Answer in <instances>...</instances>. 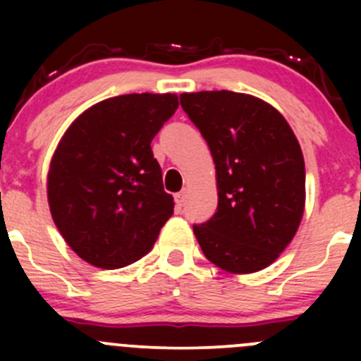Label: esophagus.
<instances>
[{"label":"esophagus","instance_id":"34e87169","mask_svg":"<svg viewBox=\"0 0 361 361\" xmlns=\"http://www.w3.org/2000/svg\"><path fill=\"white\" fill-rule=\"evenodd\" d=\"M174 201H176V204L178 206H183L185 204V201H187V190H181V192H178L176 195H174Z\"/></svg>","mask_w":361,"mask_h":361}]
</instances>
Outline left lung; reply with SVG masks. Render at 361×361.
I'll return each instance as SVG.
<instances>
[{"instance_id": "left-lung-1", "label": "left lung", "mask_w": 361, "mask_h": 361, "mask_svg": "<svg viewBox=\"0 0 361 361\" xmlns=\"http://www.w3.org/2000/svg\"><path fill=\"white\" fill-rule=\"evenodd\" d=\"M180 103L216 167L218 207L194 225L202 253L234 274L271 265L290 245L305 202V167L288 122L248 94L204 90Z\"/></svg>"}]
</instances>
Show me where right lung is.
<instances>
[{
	"label": "right lung",
	"mask_w": 361,
	"mask_h": 361,
	"mask_svg": "<svg viewBox=\"0 0 361 361\" xmlns=\"http://www.w3.org/2000/svg\"><path fill=\"white\" fill-rule=\"evenodd\" d=\"M178 110L174 94H126L94 104L61 140L49 171V204L71 250L120 269L154 248L173 214L152 140Z\"/></svg>",
	"instance_id": "right-lung-1"
}]
</instances>
